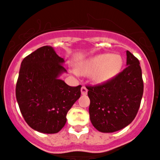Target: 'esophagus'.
<instances>
[{
    "label": "esophagus",
    "instance_id": "obj_1",
    "mask_svg": "<svg viewBox=\"0 0 160 160\" xmlns=\"http://www.w3.org/2000/svg\"><path fill=\"white\" fill-rule=\"evenodd\" d=\"M81 94L83 95H86L88 94V89L86 88L84 86H83V87L81 88Z\"/></svg>",
    "mask_w": 160,
    "mask_h": 160
}]
</instances>
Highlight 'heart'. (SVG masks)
I'll return each instance as SVG.
<instances>
[{
  "label": "heart",
  "mask_w": 160,
  "mask_h": 160,
  "mask_svg": "<svg viewBox=\"0 0 160 160\" xmlns=\"http://www.w3.org/2000/svg\"><path fill=\"white\" fill-rule=\"evenodd\" d=\"M122 58L119 55L102 53L88 60L79 67V72L92 75L97 83H103L115 77L122 66Z\"/></svg>",
  "instance_id": "b5f03b06"
}]
</instances>
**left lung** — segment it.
I'll list each match as a JSON object with an SVG mask.
<instances>
[{
	"mask_svg": "<svg viewBox=\"0 0 160 160\" xmlns=\"http://www.w3.org/2000/svg\"><path fill=\"white\" fill-rule=\"evenodd\" d=\"M127 67L111 80L87 86L89 114L94 127L102 132H114L126 127L135 118L144 92L139 60L126 51Z\"/></svg>",
	"mask_w": 160,
	"mask_h": 160,
	"instance_id": "left-lung-1",
	"label": "left lung"
}]
</instances>
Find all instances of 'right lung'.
I'll use <instances>...</instances> for the list:
<instances>
[{
  "label": "right lung",
  "instance_id": "right-lung-1",
  "mask_svg": "<svg viewBox=\"0 0 160 160\" xmlns=\"http://www.w3.org/2000/svg\"><path fill=\"white\" fill-rule=\"evenodd\" d=\"M64 62L53 47L45 46L21 63L16 100L25 122L38 132H59L66 123L67 113L81 95V85L71 87L58 78L66 72Z\"/></svg>",
  "mask_w": 160,
  "mask_h": 160
}]
</instances>
